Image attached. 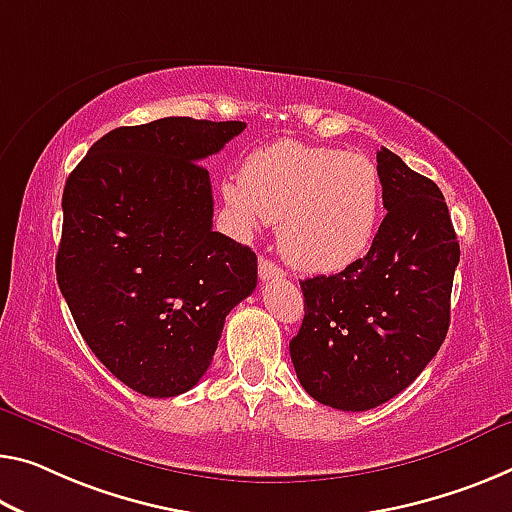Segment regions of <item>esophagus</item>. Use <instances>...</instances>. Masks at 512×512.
Segmentation results:
<instances>
[{"label": "esophagus", "mask_w": 512, "mask_h": 512, "mask_svg": "<svg viewBox=\"0 0 512 512\" xmlns=\"http://www.w3.org/2000/svg\"><path fill=\"white\" fill-rule=\"evenodd\" d=\"M258 274H261V279H279L283 277V270L272 261H267V258H261V263H258Z\"/></svg>", "instance_id": "34e87169"}]
</instances>
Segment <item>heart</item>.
<instances>
[{
	"instance_id": "obj_1",
	"label": "heart",
	"mask_w": 512,
	"mask_h": 512,
	"mask_svg": "<svg viewBox=\"0 0 512 512\" xmlns=\"http://www.w3.org/2000/svg\"><path fill=\"white\" fill-rule=\"evenodd\" d=\"M224 199L251 229L281 222L279 245L309 272H338L371 247L380 217V174L366 155L279 141L249 155Z\"/></svg>"
}]
</instances>
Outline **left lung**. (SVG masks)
I'll return each instance as SVG.
<instances>
[{"label": "left lung", "mask_w": 512, "mask_h": 512, "mask_svg": "<svg viewBox=\"0 0 512 512\" xmlns=\"http://www.w3.org/2000/svg\"><path fill=\"white\" fill-rule=\"evenodd\" d=\"M387 208L368 254L300 281L304 320L290 341L297 380L318 403L364 412L410 387L451 322L460 263L444 194L389 148L377 151Z\"/></svg>", "instance_id": "1"}]
</instances>
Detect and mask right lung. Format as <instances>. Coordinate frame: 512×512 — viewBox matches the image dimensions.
<instances>
[{"mask_svg":"<svg viewBox=\"0 0 512 512\" xmlns=\"http://www.w3.org/2000/svg\"><path fill=\"white\" fill-rule=\"evenodd\" d=\"M245 128L190 116L125 125L66 180L61 295L93 355L141 396L190 391L226 316L256 288L254 251L212 231L199 164Z\"/></svg>","mask_w":512,"mask_h":512,"instance_id":"1","label":"right lung"}]
</instances>
